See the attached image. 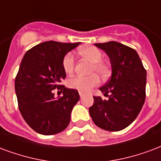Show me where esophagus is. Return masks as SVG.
I'll return each instance as SVG.
<instances>
[{"instance_id":"obj_1","label":"esophagus","mask_w":161,"mask_h":161,"mask_svg":"<svg viewBox=\"0 0 161 161\" xmlns=\"http://www.w3.org/2000/svg\"><path fill=\"white\" fill-rule=\"evenodd\" d=\"M84 95H85V94H84V93H83V92H79V96H80L81 98H83V97H84Z\"/></svg>"}]
</instances>
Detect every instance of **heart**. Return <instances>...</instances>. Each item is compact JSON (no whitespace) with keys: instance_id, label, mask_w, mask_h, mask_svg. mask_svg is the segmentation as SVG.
I'll return each mask as SVG.
<instances>
[{"instance_id":"obj_1","label":"heart","mask_w":161,"mask_h":161,"mask_svg":"<svg viewBox=\"0 0 161 161\" xmlns=\"http://www.w3.org/2000/svg\"><path fill=\"white\" fill-rule=\"evenodd\" d=\"M77 53L80 56L91 62L92 65L90 66V72H96L102 78L108 77L110 73V68L107 63L102 60L103 54L100 49L96 47H85L80 48L77 51ZM62 66L66 73H71L73 71L75 66V59L72 53H67L64 56L62 60ZM97 74L93 73L87 77L76 76L70 78L67 84L71 89L77 90L80 92H88L89 90L99 84L100 79Z\"/></svg>"}]
</instances>
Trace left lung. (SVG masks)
Masks as SVG:
<instances>
[{
    "label": "left lung",
    "mask_w": 161,
    "mask_h": 161,
    "mask_svg": "<svg viewBox=\"0 0 161 161\" xmlns=\"http://www.w3.org/2000/svg\"><path fill=\"white\" fill-rule=\"evenodd\" d=\"M95 45L109 57L112 77L100 88L108 99L94 96V104L89 108L90 114L100 128L119 131L136 119L143 106L147 72L138 53L131 47L117 42Z\"/></svg>",
    "instance_id": "1"
}]
</instances>
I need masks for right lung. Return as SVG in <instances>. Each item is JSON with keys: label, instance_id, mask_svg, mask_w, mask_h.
<instances>
[{"label": "right lung", "instance_id": "right-lung-1", "mask_svg": "<svg viewBox=\"0 0 161 161\" xmlns=\"http://www.w3.org/2000/svg\"><path fill=\"white\" fill-rule=\"evenodd\" d=\"M80 42H44L24 55L15 78L20 114L28 125L42 135H54L68 126L72 108L79 101L77 90L60 84L66 76L63 58ZM57 87L63 96L54 98Z\"/></svg>", "mask_w": 161, "mask_h": 161}]
</instances>
